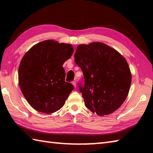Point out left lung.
Returning <instances> with one entry per match:
<instances>
[{
    "label": "left lung",
    "instance_id": "obj_1",
    "mask_svg": "<svg viewBox=\"0 0 153 153\" xmlns=\"http://www.w3.org/2000/svg\"><path fill=\"white\" fill-rule=\"evenodd\" d=\"M73 53L71 45L50 40L33 46L22 59L18 71L19 87L35 110L50 114L63 107L74 87L68 82L73 79L65 81L63 65Z\"/></svg>",
    "mask_w": 153,
    "mask_h": 153
}]
</instances>
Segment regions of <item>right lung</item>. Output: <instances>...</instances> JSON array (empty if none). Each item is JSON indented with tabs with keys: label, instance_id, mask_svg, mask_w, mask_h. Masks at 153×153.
Segmentation results:
<instances>
[{
	"label": "right lung",
	"instance_id": "obj_1",
	"mask_svg": "<svg viewBox=\"0 0 153 153\" xmlns=\"http://www.w3.org/2000/svg\"><path fill=\"white\" fill-rule=\"evenodd\" d=\"M75 62L84 75L79 84L85 106L98 115L113 113L129 93L131 75L128 64L117 51L101 42L77 47Z\"/></svg>",
	"mask_w": 153,
	"mask_h": 153
}]
</instances>
